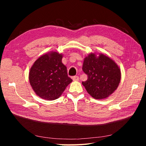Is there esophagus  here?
I'll use <instances>...</instances> for the list:
<instances>
[{"label":"esophagus","instance_id":"obj_1","mask_svg":"<svg viewBox=\"0 0 146 146\" xmlns=\"http://www.w3.org/2000/svg\"><path fill=\"white\" fill-rule=\"evenodd\" d=\"M73 81H78L79 80V77L78 76H74L72 77Z\"/></svg>","mask_w":146,"mask_h":146}]
</instances>
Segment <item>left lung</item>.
Here are the masks:
<instances>
[{"instance_id":"left-lung-1","label":"left lung","mask_w":146,"mask_h":146,"mask_svg":"<svg viewBox=\"0 0 146 146\" xmlns=\"http://www.w3.org/2000/svg\"><path fill=\"white\" fill-rule=\"evenodd\" d=\"M82 69L88 76L82 85L90 96L96 99L108 98L119 86L121 78V69L107 55L90 54L83 61Z\"/></svg>"}]
</instances>
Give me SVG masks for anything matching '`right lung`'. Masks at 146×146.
I'll return each instance as SVG.
<instances>
[{"label":"right lung","mask_w":146,"mask_h":146,"mask_svg":"<svg viewBox=\"0 0 146 146\" xmlns=\"http://www.w3.org/2000/svg\"><path fill=\"white\" fill-rule=\"evenodd\" d=\"M63 55L50 52L35 61L29 72V82L35 93L43 99L59 98L72 80L68 76Z\"/></svg>","instance_id":"right-lung-1"}]
</instances>
